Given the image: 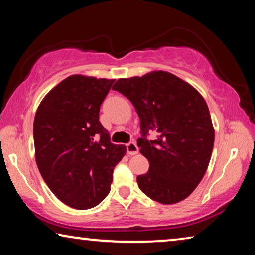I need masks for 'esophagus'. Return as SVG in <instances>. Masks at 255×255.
<instances>
[{
    "mask_svg": "<svg viewBox=\"0 0 255 255\" xmlns=\"http://www.w3.org/2000/svg\"><path fill=\"white\" fill-rule=\"evenodd\" d=\"M127 153L129 155H136L138 153V147L135 142H130L127 144Z\"/></svg>",
    "mask_w": 255,
    "mask_h": 255,
    "instance_id": "1",
    "label": "esophagus"
}]
</instances>
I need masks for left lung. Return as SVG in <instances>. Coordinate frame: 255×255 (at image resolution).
Instances as JSON below:
<instances>
[{"label":"left lung","mask_w":255,"mask_h":255,"mask_svg":"<svg viewBox=\"0 0 255 255\" xmlns=\"http://www.w3.org/2000/svg\"><path fill=\"white\" fill-rule=\"evenodd\" d=\"M134 104L143 138L139 151L149 162L137 177L140 191L162 204L191 195L203 178L215 144V129L208 104L191 84L168 71L120 78L113 85ZM158 134L148 141V132Z\"/></svg>","instance_id":"8db88e82"}]
</instances>
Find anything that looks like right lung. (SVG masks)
Instances as JSON below:
<instances>
[{"label":"right lung","instance_id":"add662e5","mask_svg":"<svg viewBox=\"0 0 255 255\" xmlns=\"http://www.w3.org/2000/svg\"><path fill=\"white\" fill-rule=\"evenodd\" d=\"M113 82L71 75L44 96L36 111L38 170L54 195L74 209H91L106 199L113 169L126 154V146L112 144L99 120Z\"/></svg>","mask_w":255,"mask_h":255}]
</instances>
